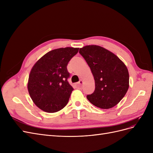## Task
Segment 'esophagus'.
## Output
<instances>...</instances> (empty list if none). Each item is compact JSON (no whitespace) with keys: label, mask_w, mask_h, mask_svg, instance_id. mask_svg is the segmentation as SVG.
I'll return each mask as SVG.
<instances>
[{"label":"esophagus","mask_w":153,"mask_h":153,"mask_svg":"<svg viewBox=\"0 0 153 153\" xmlns=\"http://www.w3.org/2000/svg\"><path fill=\"white\" fill-rule=\"evenodd\" d=\"M83 84H84V81H83L82 80H80L79 82H78V84H76V85L79 87H80L82 85H83Z\"/></svg>","instance_id":"esophagus-1"}]
</instances>
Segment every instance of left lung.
<instances>
[{
    "label": "left lung",
    "mask_w": 153,
    "mask_h": 153,
    "mask_svg": "<svg viewBox=\"0 0 153 153\" xmlns=\"http://www.w3.org/2000/svg\"><path fill=\"white\" fill-rule=\"evenodd\" d=\"M79 53L89 66L95 82V90L87 96V100L100 108L114 107L129 88L126 66L117 55L100 46H85Z\"/></svg>",
    "instance_id": "8db88e82"
}]
</instances>
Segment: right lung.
<instances>
[{
	"instance_id": "obj_1",
	"label": "right lung",
	"mask_w": 153,
	"mask_h": 153,
	"mask_svg": "<svg viewBox=\"0 0 153 153\" xmlns=\"http://www.w3.org/2000/svg\"><path fill=\"white\" fill-rule=\"evenodd\" d=\"M79 48L55 49L45 54L32 68L27 89L39 108L54 113L65 106L73 90L69 84L67 65Z\"/></svg>"
}]
</instances>
